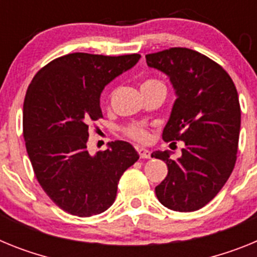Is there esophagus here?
<instances>
[{
  "label": "esophagus",
  "mask_w": 257,
  "mask_h": 257,
  "mask_svg": "<svg viewBox=\"0 0 257 257\" xmlns=\"http://www.w3.org/2000/svg\"><path fill=\"white\" fill-rule=\"evenodd\" d=\"M137 153H138V155H140V158H141V159H149V158H150V155H151L150 151L147 150V149H144V147H138Z\"/></svg>",
  "instance_id": "34e87169"
}]
</instances>
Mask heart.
I'll list each match as a JSON object with an SVG mask.
<instances>
[{"label":"heart","instance_id":"1","mask_svg":"<svg viewBox=\"0 0 257 257\" xmlns=\"http://www.w3.org/2000/svg\"><path fill=\"white\" fill-rule=\"evenodd\" d=\"M156 82L159 81L147 80V81H145L144 84H142V86L151 85V84H156ZM124 133H125V136L128 138L135 140V141L137 142H141V144H146V142L150 140V132H149V129H147L146 126L142 125V124H131V125L124 128Z\"/></svg>","mask_w":257,"mask_h":257}]
</instances>
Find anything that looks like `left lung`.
Masks as SVG:
<instances>
[{
    "mask_svg": "<svg viewBox=\"0 0 257 257\" xmlns=\"http://www.w3.org/2000/svg\"><path fill=\"white\" fill-rule=\"evenodd\" d=\"M146 63L168 76L177 95L163 140L185 142L177 160L169 151L151 154L168 167L155 194L167 208L196 211L217 195L235 166L240 131L235 85L220 64L191 49L147 54Z\"/></svg>",
    "mask_w": 257,
    "mask_h": 257,
    "instance_id": "obj_1",
    "label": "left lung"
}]
</instances>
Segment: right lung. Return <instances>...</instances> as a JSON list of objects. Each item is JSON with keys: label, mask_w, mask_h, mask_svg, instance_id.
Wrapping results in <instances>:
<instances>
[{"label": "right lung", "mask_w": 257, "mask_h": 257, "mask_svg": "<svg viewBox=\"0 0 257 257\" xmlns=\"http://www.w3.org/2000/svg\"><path fill=\"white\" fill-rule=\"evenodd\" d=\"M140 54L72 53L42 67L28 86L23 136L36 178L59 208L79 217L112 206L122 173L138 160L125 141L90 155L89 124L101 119L99 97L108 82L131 70Z\"/></svg>", "instance_id": "1"}]
</instances>
